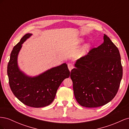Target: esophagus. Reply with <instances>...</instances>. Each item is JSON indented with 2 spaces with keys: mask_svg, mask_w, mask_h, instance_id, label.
Returning <instances> with one entry per match:
<instances>
[{
  "mask_svg": "<svg viewBox=\"0 0 129 129\" xmlns=\"http://www.w3.org/2000/svg\"><path fill=\"white\" fill-rule=\"evenodd\" d=\"M68 69H69V71H71V70L74 68V66L72 63H69L68 64Z\"/></svg>",
  "mask_w": 129,
  "mask_h": 129,
  "instance_id": "1",
  "label": "esophagus"
}]
</instances>
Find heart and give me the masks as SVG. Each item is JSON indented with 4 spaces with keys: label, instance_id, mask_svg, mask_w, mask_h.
Here are the masks:
<instances>
[{
    "label": "heart",
    "instance_id": "obj_1",
    "mask_svg": "<svg viewBox=\"0 0 129 129\" xmlns=\"http://www.w3.org/2000/svg\"><path fill=\"white\" fill-rule=\"evenodd\" d=\"M88 48H89V45H86L85 46H84V47L82 48V49L81 50V54H83V53H84V52H85V51H86V50L88 49Z\"/></svg>",
    "mask_w": 129,
    "mask_h": 129
}]
</instances>
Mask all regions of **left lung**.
Returning <instances> with one entry per match:
<instances>
[{
	"label": "left lung",
	"mask_w": 129,
	"mask_h": 129,
	"mask_svg": "<svg viewBox=\"0 0 129 129\" xmlns=\"http://www.w3.org/2000/svg\"><path fill=\"white\" fill-rule=\"evenodd\" d=\"M97 48L77 60L71 72L74 96L81 106L107 104L117 93L123 76L119 50L107 36Z\"/></svg>",
	"instance_id": "left-lung-1"
}]
</instances>
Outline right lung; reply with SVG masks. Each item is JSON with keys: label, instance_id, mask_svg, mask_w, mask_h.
Segmentation results:
<instances>
[{"label": "right lung", "instance_id": "add662e5", "mask_svg": "<svg viewBox=\"0 0 129 129\" xmlns=\"http://www.w3.org/2000/svg\"><path fill=\"white\" fill-rule=\"evenodd\" d=\"M32 34H26L12 50L7 65L10 87L14 96L24 104L41 108L51 104L57 89L65 79L70 76L67 64L63 63L51 68L36 77L27 76L19 70L17 57L22 44Z\"/></svg>", "mask_w": 129, "mask_h": 129}]
</instances>
